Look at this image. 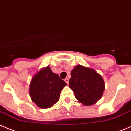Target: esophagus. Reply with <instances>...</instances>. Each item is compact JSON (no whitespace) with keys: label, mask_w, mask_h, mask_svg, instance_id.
I'll use <instances>...</instances> for the list:
<instances>
[{"label":"esophagus","mask_w":131,"mask_h":131,"mask_svg":"<svg viewBox=\"0 0 131 131\" xmlns=\"http://www.w3.org/2000/svg\"><path fill=\"white\" fill-rule=\"evenodd\" d=\"M64 81H66V83L67 84H68V83H69V79L67 78H65L64 79Z\"/></svg>","instance_id":"1"}]
</instances>
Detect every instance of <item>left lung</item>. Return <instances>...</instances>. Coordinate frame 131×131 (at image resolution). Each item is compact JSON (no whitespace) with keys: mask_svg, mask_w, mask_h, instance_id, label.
Here are the masks:
<instances>
[{"mask_svg":"<svg viewBox=\"0 0 131 131\" xmlns=\"http://www.w3.org/2000/svg\"><path fill=\"white\" fill-rule=\"evenodd\" d=\"M71 76L69 87L80 103L92 105L103 96L105 89L104 80L95 70L78 65L71 71Z\"/></svg>","mask_w":131,"mask_h":131,"instance_id":"obj_1","label":"left lung"}]
</instances>
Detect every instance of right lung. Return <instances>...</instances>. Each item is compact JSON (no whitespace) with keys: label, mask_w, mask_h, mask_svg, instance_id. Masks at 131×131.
<instances>
[{"label":"right lung","mask_w":131,"mask_h":131,"mask_svg":"<svg viewBox=\"0 0 131 131\" xmlns=\"http://www.w3.org/2000/svg\"><path fill=\"white\" fill-rule=\"evenodd\" d=\"M67 85L50 66L40 70L31 80L29 93L32 101L39 108L53 106L60 98V92Z\"/></svg>","instance_id":"right-lung-1"}]
</instances>
